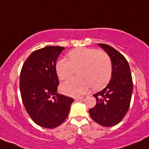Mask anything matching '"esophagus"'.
I'll return each mask as SVG.
<instances>
[{"label":"esophagus","instance_id":"1","mask_svg":"<svg viewBox=\"0 0 149 149\" xmlns=\"http://www.w3.org/2000/svg\"><path fill=\"white\" fill-rule=\"evenodd\" d=\"M75 100H83V97H75Z\"/></svg>","mask_w":149,"mask_h":149}]
</instances>
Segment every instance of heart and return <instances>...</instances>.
<instances>
[{
  "label": "heart",
  "mask_w": 149,
  "mask_h": 149,
  "mask_svg": "<svg viewBox=\"0 0 149 149\" xmlns=\"http://www.w3.org/2000/svg\"><path fill=\"white\" fill-rule=\"evenodd\" d=\"M66 58L56 63V74L59 79L66 80L78 70L80 77L73 78L61 86L64 94L76 97L84 94L92 86L93 90L105 87L112 75V63L107 53L94 48L79 47L71 50Z\"/></svg>",
  "instance_id": "1"
}]
</instances>
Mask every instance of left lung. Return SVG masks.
<instances>
[{
	"mask_svg": "<svg viewBox=\"0 0 149 149\" xmlns=\"http://www.w3.org/2000/svg\"><path fill=\"white\" fill-rule=\"evenodd\" d=\"M98 45L110 57L112 75L107 87L93 95L96 104L89 109V113L99 125L112 127L120 123L130 108L133 82L130 65L125 57L111 46Z\"/></svg>",
	"mask_w": 149,
	"mask_h": 149,
	"instance_id": "left-lung-1",
	"label": "left lung"
}]
</instances>
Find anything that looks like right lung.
<instances>
[{
	"label": "right lung",
	"instance_id": "1",
	"mask_svg": "<svg viewBox=\"0 0 149 149\" xmlns=\"http://www.w3.org/2000/svg\"><path fill=\"white\" fill-rule=\"evenodd\" d=\"M62 47L48 46L32 52L19 75V90L26 111L33 122L45 128H55L66 120L73 102L57 93L59 85L56 61Z\"/></svg>",
	"mask_w": 149,
	"mask_h": 149
}]
</instances>
